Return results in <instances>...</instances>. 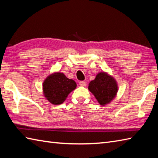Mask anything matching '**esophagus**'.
<instances>
[{
  "label": "esophagus",
  "instance_id": "1",
  "mask_svg": "<svg viewBox=\"0 0 158 158\" xmlns=\"http://www.w3.org/2000/svg\"><path fill=\"white\" fill-rule=\"evenodd\" d=\"M79 85L81 86H85L86 85V82L84 81H79Z\"/></svg>",
  "mask_w": 158,
  "mask_h": 158
}]
</instances>
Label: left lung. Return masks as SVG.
<instances>
[{
	"label": "left lung",
	"instance_id": "obj_1",
	"mask_svg": "<svg viewBox=\"0 0 158 158\" xmlns=\"http://www.w3.org/2000/svg\"><path fill=\"white\" fill-rule=\"evenodd\" d=\"M88 89L101 105L110 102L117 92V85L111 76L101 72L96 75L94 80L89 83Z\"/></svg>",
	"mask_w": 158,
	"mask_h": 158
}]
</instances>
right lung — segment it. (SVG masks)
<instances>
[{"mask_svg": "<svg viewBox=\"0 0 158 158\" xmlns=\"http://www.w3.org/2000/svg\"><path fill=\"white\" fill-rule=\"evenodd\" d=\"M77 87L75 81L63 73H53L47 77L43 88L45 97L53 105H60Z\"/></svg>", "mask_w": 158, "mask_h": 158, "instance_id": "add662e5", "label": "right lung"}]
</instances>
